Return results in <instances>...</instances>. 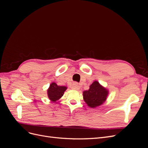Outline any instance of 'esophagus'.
Segmentation results:
<instances>
[{
    "instance_id": "34e87169",
    "label": "esophagus",
    "mask_w": 148,
    "mask_h": 148,
    "mask_svg": "<svg viewBox=\"0 0 148 148\" xmlns=\"http://www.w3.org/2000/svg\"><path fill=\"white\" fill-rule=\"evenodd\" d=\"M71 89H73V90H78V89H79V86L78 84L75 83L72 85V86H71Z\"/></svg>"
}]
</instances>
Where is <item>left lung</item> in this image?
I'll list each match as a JSON object with an SVG mask.
<instances>
[{"label":"left lung","mask_w":148,"mask_h":148,"mask_svg":"<svg viewBox=\"0 0 148 148\" xmlns=\"http://www.w3.org/2000/svg\"><path fill=\"white\" fill-rule=\"evenodd\" d=\"M83 99L91 108L101 106L106 101L109 95V90L98 82H94L88 90L83 92Z\"/></svg>","instance_id":"obj_1"}]
</instances>
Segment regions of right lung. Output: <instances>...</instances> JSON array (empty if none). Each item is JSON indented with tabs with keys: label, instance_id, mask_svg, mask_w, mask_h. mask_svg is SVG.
Masks as SVG:
<instances>
[{
	"label": "right lung",
	"instance_id": "1",
	"mask_svg": "<svg viewBox=\"0 0 148 148\" xmlns=\"http://www.w3.org/2000/svg\"><path fill=\"white\" fill-rule=\"evenodd\" d=\"M66 89V86H59L54 82L52 83L47 91L49 100L52 102H56L64 95Z\"/></svg>",
	"mask_w": 148,
	"mask_h": 148
}]
</instances>
